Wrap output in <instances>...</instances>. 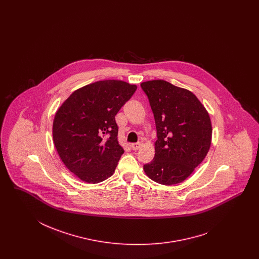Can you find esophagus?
I'll use <instances>...</instances> for the list:
<instances>
[{"mask_svg": "<svg viewBox=\"0 0 259 259\" xmlns=\"http://www.w3.org/2000/svg\"><path fill=\"white\" fill-rule=\"evenodd\" d=\"M141 142H137V143H133V144H131V148L134 150V151H136V150L140 149L141 148Z\"/></svg>", "mask_w": 259, "mask_h": 259, "instance_id": "obj_1", "label": "esophagus"}]
</instances>
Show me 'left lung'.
Wrapping results in <instances>:
<instances>
[{
  "label": "left lung",
  "mask_w": 259,
  "mask_h": 259,
  "mask_svg": "<svg viewBox=\"0 0 259 259\" xmlns=\"http://www.w3.org/2000/svg\"><path fill=\"white\" fill-rule=\"evenodd\" d=\"M157 127L154 159L143 166L162 185L185 181L202 162L212 141V123L203 104L191 91L163 79L141 83Z\"/></svg>",
  "instance_id": "left-lung-1"
}]
</instances>
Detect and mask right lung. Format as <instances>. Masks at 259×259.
<instances>
[{
    "instance_id": "1",
    "label": "right lung",
    "mask_w": 259,
    "mask_h": 259,
    "mask_svg": "<svg viewBox=\"0 0 259 259\" xmlns=\"http://www.w3.org/2000/svg\"><path fill=\"white\" fill-rule=\"evenodd\" d=\"M137 85L108 79L78 88L56 113L53 141L62 161L79 180L99 183L114 172L124 153L115 116Z\"/></svg>"
}]
</instances>
